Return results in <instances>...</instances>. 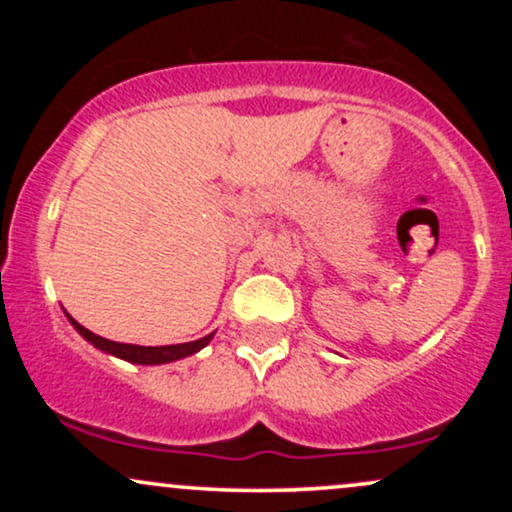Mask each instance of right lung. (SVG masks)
I'll return each instance as SVG.
<instances>
[{
  "instance_id": "add662e5",
  "label": "right lung",
  "mask_w": 512,
  "mask_h": 512,
  "mask_svg": "<svg viewBox=\"0 0 512 512\" xmlns=\"http://www.w3.org/2000/svg\"><path fill=\"white\" fill-rule=\"evenodd\" d=\"M69 322L74 325V330L81 334V337L86 339V342H91L96 349L105 351V354H113L117 358H122V361H129V363H139V366H158V363H170V361H178V358H185V356H192L197 354L199 349H204L211 342V337H214V332L207 334V337L197 339V342H187V344H170V346H139V344H120V342H110V339L105 337H98V334H93L91 330H86L84 325H79V322L74 320L72 315H67Z\"/></svg>"
}]
</instances>
